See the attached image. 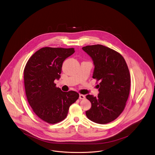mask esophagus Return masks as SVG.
I'll return each instance as SVG.
<instances>
[{"instance_id": "obj_1", "label": "esophagus", "mask_w": 155, "mask_h": 155, "mask_svg": "<svg viewBox=\"0 0 155 155\" xmlns=\"http://www.w3.org/2000/svg\"><path fill=\"white\" fill-rule=\"evenodd\" d=\"M79 98H80V99H85V96L84 95H83V94H80Z\"/></svg>"}]
</instances>
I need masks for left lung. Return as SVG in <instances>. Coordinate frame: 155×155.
Segmentation results:
<instances>
[{
	"label": "left lung",
	"instance_id": "left-lung-1",
	"mask_svg": "<svg viewBox=\"0 0 155 155\" xmlns=\"http://www.w3.org/2000/svg\"><path fill=\"white\" fill-rule=\"evenodd\" d=\"M82 50L92 58L94 65L92 77L100 82L98 96H86L92 104L86 115L95 123L108 124L125 108L130 93L129 68L119 52L103 45H87Z\"/></svg>",
	"mask_w": 155,
	"mask_h": 155
}]
</instances>
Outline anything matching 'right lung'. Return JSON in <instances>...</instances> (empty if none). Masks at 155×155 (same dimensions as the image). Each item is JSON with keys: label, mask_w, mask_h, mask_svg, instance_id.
Returning <instances> with one entry per match:
<instances>
[{"label": "right lung", "mask_w": 155, "mask_h": 155, "mask_svg": "<svg viewBox=\"0 0 155 155\" xmlns=\"http://www.w3.org/2000/svg\"><path fill=\"white\" fill-rule=\"evenodd\" d=\"M74 48L44 47L29 58L24 68V85L28 101L39 118L50 124L66 118L70 106L79 97L73 91L63 92L56 87L62 64Z\"/></svg>", "instance_id": "right-lung-1"}]
</instances>
